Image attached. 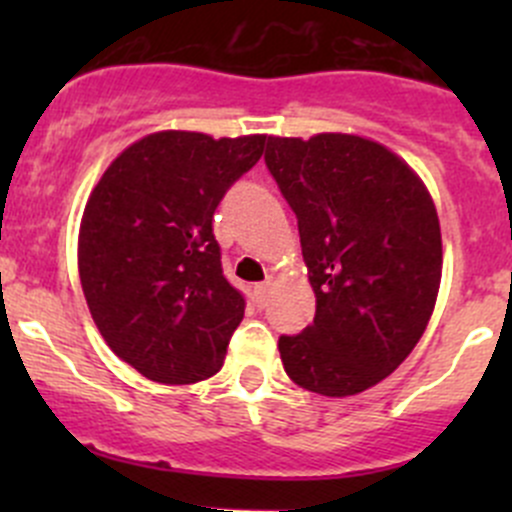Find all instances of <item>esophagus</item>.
<instances>
[{"label": "esophagus", "mask_w": 512, "mask_h": 512, "mask_svg": "<svg viewBox=\"0 0 512 512\" xmlns=\"http://www.w3.org/2000/svg\"><path fill=\"white\" fill-rule=\"evenodd\" d=\"M270 289H272V282H260V285H255V302L257 307H265L267 304V297H270Z\"/></svg>", "instance_id": "obj_1"}]
</instances>
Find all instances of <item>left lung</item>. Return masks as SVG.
I'll return each instance as SVG.
<instances>
[{
	"label": "left lung",
	"instance_id": "left-lung-1",
	"mask_svg": "<svg viewBox=\"0 0 512 512\" xmlns=\"http://www.w3.org/2000/svg\"><path fill=\"white\" fill-rule=\"evenodd\" d=\"M267 170L297 215L314 322L282 334L294 384L352 396L399 369L441 285V225L426 185L381 143L349 133L270 136Z\"/></svg>",
	"mask_w": 512,
	"mask_h": 512
}]
</instances>
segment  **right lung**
Returning a JSON list of instances; mask_svg holds the SVG:
<instances>
[{"instance_id":"right-lung-1","label":"right lung","mask_w":512,"mask_h":512,"mask_svg":"<svg viewBox=\"0 0 512 512\" xmlns=\"http://www.w3.org/2000/svg\"><path fill=\"white\" fill-rule=\"evenodd\" d=\"M267 136L160 131L121 153L86 203L79 275L113 354L160 384L218 374L245 297L223 275L213 215Z\"/></svg>"}]
</instances>
